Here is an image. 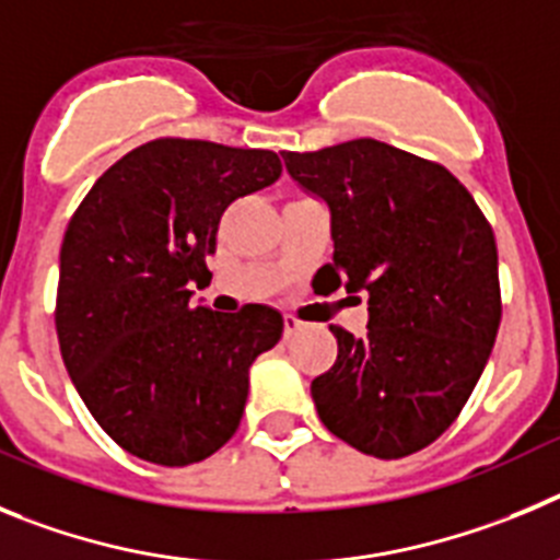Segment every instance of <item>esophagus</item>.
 <instances>
[{"label": "esophagus", "instance_id": "34e87169", "mask_svg": "<svg viewBox=\"0 0 560 560\" xmlns=\"http://www.w3.org/2000/svg\"><path fill=\"white\" fill-rule=\"evenodd\" d=\"M304 329V324H301L299 317H292V315H284V337H292V335H299V331Z\"/></svg>", "mask_w": 560, "mask_h": 560}]
</instances>
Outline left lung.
Segmentation results:
<instances>
[{
	"instance_id": "8db88e82",
	"label": "left lung",
	"mask_w": 560,
	"mask_h": 560,
	"mask_svg": "<svg viewBox=\"0 0 560 560\" xmlns=\"http://www.w3.org/2000/svg\"><path fill=\"white\" fill-rule=\"evenodd\" d=\"M331 214L326 270L368 295V331L331 326L337 360L312 380L326 430L396 460L460 416L502 317L497 240L466 186L435 161L376 139L281 153Z\"/></svg>"
}]
</instances>
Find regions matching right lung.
Listing matches in <instances>:
<instances>
[{"label":"right lung","instance_id":"obj_1","mask_svg":"<svg viewBox=\"0 0 560 560\" xmlns=\"http://www.w3.org/2000/svg\"><path fill=\"white\" fill-rule=\"evenodd\" d=\"M281 175L273 150L155 139L105 170L60 245V357L100 427L159 466L206 460L240 427L248 371L279 342L276 310L192 306V281L236 198Z\"/></svg>","mask_w":560,"mask_h":560}]
</instances>
